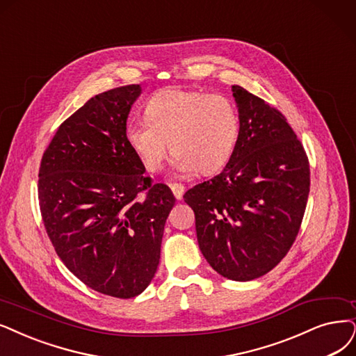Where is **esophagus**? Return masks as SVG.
I'll use <instances>...</instances> for the list:
<instances>
[{
  "label": "esophagus",
  "mask_w": 356,
  "mask_h": 356,
  "mask_svg": "<svg viewBox=\"0 0 356 356\" xmlns=\"http://www.w3.org/2000/svg\"><path fill=\"white\" fill-rule=\"evenodd\" d=\"M170 189L173 192L176 200H181L183 193H185V186L180 185V183H170Z\"/></svg>",
  "instance_id": "esophagus-1"
}]
</instances>
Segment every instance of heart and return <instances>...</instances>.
I'll use <instances>...</instances> for the list:
<instances>
[{"mask_svg": "<svg viewBox=\"0 0 356 356\" xmlns=\"http://www.w3.org/2000/svg\"><path fill=\"white\" fill-rule=\"evenodd\" d=\"M239 114L225 95L171 88L145 105V120H131L124 139L149 173L163 168L168 145L177 173L214 175L225 167L239 139Z\"/></svg>", "mask_w": 356, "mask_h": 356, "instance_id": "b5f03b06", "label": "heart"}]
</instances>
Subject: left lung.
Wrapping results in <instances>:
<instances>
[{
	"label": "left lung",
	"instance_id": "1",
	"mask_svg": "<svg viewBox=\"0 0 356 356\" xmlns=\"http://www.w3.org/2000/svg\"><path fill=\"white\" fill-rule=\"evenodd\" d=\"M239 139L230 161L183 198L195 213L208 264L234 282L273 270L299 232L309 193L304 147L284 115L242 86H232Z\"/></svg>",
	"mask_w": 356,
	"mask_h": 356
}]
</instances>
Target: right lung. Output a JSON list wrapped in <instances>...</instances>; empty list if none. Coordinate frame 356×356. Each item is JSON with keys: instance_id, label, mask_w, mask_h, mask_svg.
<instances>
[{"instance_id": "1", "label": "right lung", "mask_w": 356, "mask_h": 356, "mask_svg": "<svg viewBox=\"0 0 356 356\" xmlns=\"http://www.w3.org/2000/svg\"><path fill=\"white\" fill-rule=\"evenodd\" d=\"M140 85L90 98L57 130L39 168V207L57 255L94 291L129 299L151 283L175 195L151 185L124 139Z\"/></svg>"}]
</instances>
